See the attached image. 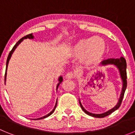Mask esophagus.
<instances>
[{"mask_svg": "<svg viewBox=\"0 0 135 135\" xmlns=\"http://www.w3.org/2000/svg\"><path fill=\"white\" fill-rule=\"evenodd\" d=\"M74 74L72 71H70V72H68V73L66 74V75H65V78H66L67 79H71V78H74Z\"/></svg>", "mask_w": 135, "mask_h": 135, "instance_id": "obj_1", "label": "esophagus"}]
</instances>
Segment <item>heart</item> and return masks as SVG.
<instances>
[{"mask_svg":"<svg viewBox=\"0 0 135 135\" xmlns=\"http://www.w3.org/2000/svg\"><path fill=\"white\" fill-rule=\"evenodd\" d=\"M105 51V41L100 37L92 36L76 42L71 46V54L76 57H82L84 64L92 66L101 61Z\"/></svg>","mask_w":135,"mask_h":135,"instance_id":"b5f03b06","label":"heart"}]
</instances>
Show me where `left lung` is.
<instances>
[{
  "instance_id": "left-lung-1",
  "label": "left lung",
  "mask_w": 135,
  "mask_h": 135,
  "mask_svg": "<svg viewBox=\"0 0 135 135\" xmlns=\"http://www.w3.org/2000/svg\"><path fill=\"white\" fill-rule=\"evenodd\" d=\"M112 65L115 66L118 68L119 71V73H120V78H121L122 82V90L121 93L120 95V98L118 99V102L117 103V104L115 105V107L112 108V109H109V110L107 111V112H104V113H102V114H93V113H90V112H88L87 110H86L84 108V107L82 106V103H81L79 99V103L80 105V107L82 108V109L85 112L87 115H90L92 117H95V118H104V117L107 116V115H109L114 112V111L117 110L121 105L122 101L123 99L124 95L125 90L126 89V86H127V81H126V78H127V76H126V59L124 58L123 57H121L120 58H117V59H114V58H112V59H106V60H103V61L101 62V67L103 66H107V65Z\"/></svg>"
}]
</instances>
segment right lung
Masks as SVG:
<instances>
[{
  "label": "right lung",
  "mask_w": 135,
  "mask_h": 135,
  "mask_svg": "<svg viewBox=\"0 0 135 135\" xmlns=\"http://www.w3.org/2000/svg\"><path fill=\"white\" fill-rule=\"evenodd\" d=\"M27 38L33 39V38H34V36H33V34H28V35H26V36L23 37L22 38L20 39V40H19V41L17 42L16 44H15V45L13 46V48L12 49V50L10 51V53H9V55H8V57H7V64H6V71H5V75H4V84H5V83H6V78H7V68H8V64H9V60H10L12 54L13 53V52H14V51H15V50L16 49V48H17V46H18V45H20V43H21V42L23 41V40H24V39H27ZM62 81H63V78H62V76H59V78H58V82H58V84H57V87H56V89H57H57H58V86H59V84H60L61 83ZM57 101H56V103H55V105L54 108H53V110L51 111V112H50V113H49V114H47V115H45V116L41 117V118H37V119H34V120H41V119L46 118L49 117V115H51V114H53V112H54L55 109V108H56V106H57Z\"/></svg>",
  "instance_id": "right-lung-1"
}]
</instances>
